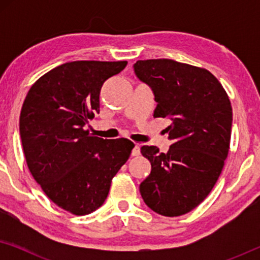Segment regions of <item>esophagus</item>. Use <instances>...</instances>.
I'll return each instance as SVG.
<instances>
[{
	"label": "esophagus",
	"mask_w": 260,
	"mask_h": 260,
	"mask_svg": "<svg viewBox=\"0 0 260 260\" xmlns=\"http://www.w3.org/2000/svg\"><path fill=\"white\" fill-rule=\"evenodd\" d=\"M131 155H133V156H140L141 155V145L140 144H135L133 151H131Z\"/></svg>",
	"instance_id": "esophagus-1"
}]
</instances>
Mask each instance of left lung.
<instances>
[{"mask_svg": "<svg viewBox=\"0 0 260 260\" xmlns=\"http://www.w3.org/2000/svg\"><path fill=\"white\" fill-rule=\"evenodd\" d=\"M135 73L152 88L154 117L169 118L173 141L159 152L143 145L151 172L140 186L145 205L165 216L198 207L218 181L230 150L232 106L225 88L206 69L170 59L138 60Z\"/></svg>", "mask_w": 260, "mask_h": 260, "instance_id": "left-lung-1", "label": "left lung"}]
</instances>
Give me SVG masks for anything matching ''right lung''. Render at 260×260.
Returning <instances> with one entry per match:
<instances>
[{"mask_svg": "<svg viewBox=\"0 0 260 260\" xmlns=\"http://www.w3.org/2000/svg\"><path fill=\"white\" fill-rule=\"evenodd\" d=\"M127 61L81 60L39 78L20 115L28 169L56 206L74 215L94 212L108 198L112 177L130 157L127 138L103 140L85 130L99 113V93Z\"/></svg>", "mask_w": 260, "mask_h": 260, "instance_id": "right-lung-1", "label": "right lung"}]
</instances>
